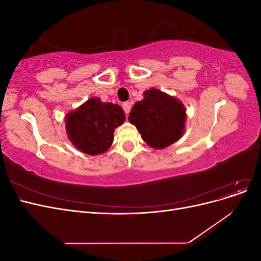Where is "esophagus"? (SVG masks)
<instances>
[{
    "mask_svg": "<svg viewBox=\"0 0 261 261\" xmlns=\"http://www.w3.org/2000/svg\"><path fill=\"white\" fill-rule=\"evenodd\" d=\"M122 107H123V110L125 111V113L128 114L129 111H130V109H132V103H130V102H124Z\"/></svg>",
    "mask_w": 261,
    "mask_h": 261,
    "instance_id": "esophagus-1",
    "label": "esophagus"
}]
</instances>
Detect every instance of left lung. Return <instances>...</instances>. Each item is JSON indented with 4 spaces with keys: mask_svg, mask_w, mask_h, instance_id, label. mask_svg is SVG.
Listing matches in <instances>:
<instances>
[{
    "mask_svg": "<svg viewBox=\"0 0 261 261\" xmlns=\"http://www.w3.org/2000/svg\"><path fill=\"white\" fill-rule=\"evenodd\" d=\"M128 121L149 147L164 149L183 136L186 109L177 98L150 88L144 92V99L134 105Z\"/></svg>",
    "mask_w": 261,
    "mask_h": 261,
    "instance_id": "obj_1",
    "label": "left lung"
}]
</instances>
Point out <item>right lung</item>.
<instances>
[{"label":"right lung","mask_w":261,"mask_h":261,"mask_svg":"<svg viewBox=\"0 0 261 261\" xmlns=\"http://www.w3.org/2000/svg\"><path fill=\"white\" fill-rule=\"evenodd\" d=\"M124 121L120 106L93 97L66 114L65 128L68 139L80 151L98 155L111 147L114 130Z\"/></svg>","instance_id":"add662e5"}]
</instances>
